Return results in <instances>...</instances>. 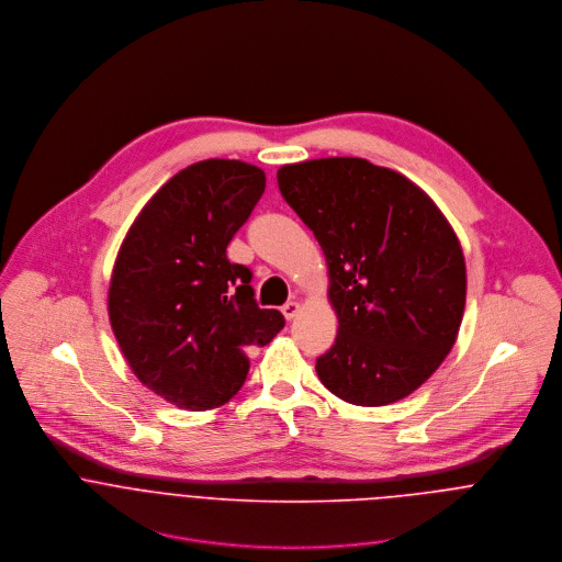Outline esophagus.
<instances>
[{"mask_svg": "<svg viewBox=\"0 0 562 562\" xmlns=\"http://www.w3.org/2000/svg\"><path fill=\"white\" fill-rule=\"evenodd\" d=\"M281 312H283V316H285L288 321H292V318H296V316H299V312H301V305L292 301V303H285Z\"/></svg>", "mask_w": 562, "mask_h": 562, "instance_id": "34e87169", "label": "esophagus"}]
</instances>
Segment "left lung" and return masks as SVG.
Instances as JSON below:
<instances>
[{
  "label": "left lung",
  "mask_w": 562,
  "mask_h": 562,
  "mask_svg": "<svg viewBox=\"0 0 562 562\" xmlns=\"http://www.w3.org/2000/svg\"><path fill=\"white\" fill-rule=\"evenodd\" d=\"M288 205L314 232L339 328L316 361L341 401L383 406L413 394L452 350L465 310V257L432 199L363 158L285 164Z\"/></svg>",
  "instance_id": "obj_1"
}]
</instances>
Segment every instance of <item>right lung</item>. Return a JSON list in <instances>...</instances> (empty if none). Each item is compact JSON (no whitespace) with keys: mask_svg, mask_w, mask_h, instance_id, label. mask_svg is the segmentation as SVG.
<instances>
[{"mask_svg":"<svg viewBox=\"0 0 562 562\" xmlns=\"http://www.w3.org/2000/svg\"><path fill=\"white\" fill-rule=\"evenodd\" d=\"M263 190L252 164L196 161L151 196L116 255L114 337L138 381L179 408L232 401L248 374L246 350L285 324L281 312L259 310L252 272L227 259Z\"/></svg>","mask_w":562,"mask_h":562,"instance_id":"add662e5","label":"right lung"}]
</instances>
